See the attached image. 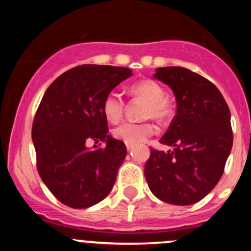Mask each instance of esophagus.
I'll return each instance as SVG.
<instances>
[{"label":"esophagus","instance_id":"1","mask_svg":"<svg viewBox=\"0 0 251 251\" xmlns=\"http://www.w3.org/2000/svg\"><path fill=\"white\" fill-rule=\"evenodd\" d=\"M126 148H127V151H132L133 146H132V144H128V143H126Z\"/></svg>","mask_w":251,"mask_h":251}]
</instances>
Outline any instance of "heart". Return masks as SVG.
<instances>
[{
    "mask_svg": "<svg viewBox=\"0 0 251 251\" xmlns=\"http://www.w3.org/2000/svg\"><path fill=\"white\" fill-rule=\"evenodd\" d=\"M130 92L136 97L147 100L144 116L154 118L158 121H166L173 115V109L166 100V93L158 82L153 80H142L133 83ZM125 103L121 96L110 92L103 100V113L110 123H118L124 114ZM156 132V126L153 123H124L114 128L113 135L118 140L128 144H140Z\"/></svg>",
    "mask_w": 251,
    "mask_h": 251,
    "instance_id": "b5f03b06",
    "label": "heart"
}]
</instances>
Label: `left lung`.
<instances>
[{
  "label": "left lung",
  "instance_id": "8db88e82",
  "mask_svg": "<svg viewBox=\"0 0 251 251\" xmlns=\"http://www.w3.org/2000/svg\"><path fill=\"white\" fill-rule=\"evenodd\" d=\"M154 77L170 86L177 110L160 140L174 151L151 149L147 183L165 203H198L220 181L231 153L229 108L214 83L186 68H158Z\"/></svg>",
  "mask_w": 251,
  "mask_h": 251
}]
</instances>
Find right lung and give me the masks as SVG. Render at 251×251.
Returning a JSON list of instances; mask_svg holds the SVG:
<instances>
[{
    "mask_svg": "<svg viewBox=\"0 0 251 251\" xmlns=\"http://www.w3.org/2000/svg\"><path fill=\"white\" fill-rule=\"evenodd\" d=\"M131 75L128 68L80 65L55 78L40 102L31 131L37 171L67 206L85 209L100 203L115 183L126 147L108 135L102 105L105 96ZM90 140L107 146L88 149Z\"/></svg>",
    "mask_w": 251,
    "mask_h": 251,
    "instance_id": "right-lung-1",
    "label": "right lung"
}]
</instances>
